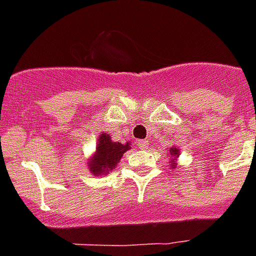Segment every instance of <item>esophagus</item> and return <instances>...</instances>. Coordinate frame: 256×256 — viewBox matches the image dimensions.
<instances>
[{
  "mask_svg": "<svg viewBox=\"0 0 256 256\" xmlns=\"http://www.w3.org/2000/svg\"><path fill=\"white\" fill-rule=\"evenodd\" d=\"M137 145L140 146V149H146L149 146V141L148 140H138L137 141Z\"/></svg>",
  "mask_w": 256,
  "mask_h": 256,
  "instance_id": "obj_1",
  "label": "esophagus"
}]
</instances>
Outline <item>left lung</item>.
<instances>
[{
    "label": "left lung",
    "mask_w": 256,
    "mask_h": 256,
    "mask_svg": "<svg viewBox=\"0 0 256 256\" xmlns=\"http://www.w3.org/2000/svg\"><path fill=\"white\" fill-rule=\"evenodd\" d=\"M168 152H170L171 157H172V160L170 161V166H171V168H175V166H176V161H175V160L179 157V149L178 148L172 146V148H170V150Z\"/></svg>",
    "instance_id": "1"
}]
</instances>
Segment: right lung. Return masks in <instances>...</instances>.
I'll list each match as a JSON object with an SVG mask.
<instances>
[{"instance_id":"1","label":"right lung","mask_w":256,"mask_h":256,"mask_svg":"<svg viewBox=\"0 0 256 256\" xmlns=\"http://www.w3.org/2000/svg\"><path fill=\"white\" fill-rule=\"evenodd\" d=\"M130 149V142H115L107 133H102L98 138L96 150L88 161V168L92 175H106L111 172L123 157V154Z\"/></svg>"}]
</instances>
